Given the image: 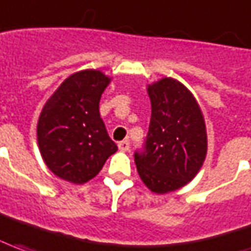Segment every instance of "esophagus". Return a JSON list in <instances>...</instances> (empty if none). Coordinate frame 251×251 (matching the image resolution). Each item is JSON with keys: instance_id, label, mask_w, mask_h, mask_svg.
Wrapping results in <instances>:
<instances>
[{"instance_id": "obj_1", "label": "esophagus", "mask_w": 251, "mask_h": 251, "mask_svg": "<svg viewBox=\"0 0 251 251\" xmlns=\"http://www.w3.org/2000/svg\"><path fill=\"white\" fill-rule=\"evenodd\" d=\"M118 147L121 151H129V148H130V143H129V140H122V141H119L118 143Z\"/></svg>"}]
</instances>
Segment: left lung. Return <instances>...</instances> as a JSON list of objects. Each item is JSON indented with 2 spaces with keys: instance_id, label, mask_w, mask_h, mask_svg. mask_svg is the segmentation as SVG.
<instances>
[{
  "instance_id": "left-lung-1",
  "label": "left lung",
  "mask_w": 251,
  "mask_h": 251,
  "mask_svg": "<svg viewBox=\"0 0 251 251\" xmlns=\"http://www.w3.org/2000/svg\"><path fill=\"white\" fill-rule=\"evenodd\" d=\"M151 121L134 162L143 183L156 194L178 190L203 165L207 137L197 100L183 83L163 78L148 86Z\"/></svg>"
}]
</instances>
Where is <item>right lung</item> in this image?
Returning a JSON list of instances; mask_svg holds the SVG:
<instances>
[{
  "label": "right lung",
  "instance_id": "add662e5",
  "mask_svg": "<svg viewBox=\"0 0 251 251\" xmlns=\"http://www.w3.org/2000/svg\"><path fill=\"white\" fill-rule=\"evenodd\" d=\"M110 78L97 70L68 76L44 105L37 136L41 155L57 177L83 184L117 152L99 111Z\"/></svg>",
  "mask_w": 251,
  "mask_h": 251
}]
</instances>
